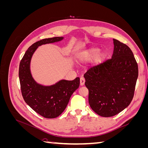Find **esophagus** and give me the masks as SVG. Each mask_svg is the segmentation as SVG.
Returning <instances> with one entry per match:
<instances>
[{
	"instance_id": "34e87169",
	"label": "esophagus",
	"mask_w": 148,
	"mask_h": 148,
	"mask_svg": "<svg viewBox=\"0 0 148 148\" xmlns=\"http://www.w3.org/2000/svg\"><path fill=\"white\" fill-rule=\"evenodd\" d=\"M85 83V79L83 77H81L80 78V84L83 86V85Z\"/></svg>"
}]
</instances>
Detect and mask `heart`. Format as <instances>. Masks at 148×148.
I'll list each match as a JSON object with an SVG mask.
<instances>
[{"mask_svg": "<svg viewBox=\"0 0 148 148\" xmlns=\"http://www.w3.org/2000/svg\"><path fill=\"white\" fill-rule=\"evenodd\" d=\"M100 52V49L98 47H91L88 50L82 52L79 55V59L83 61L89 60L96 57Z\"/></svg>", "mask_w": 148, "mask_h": 148, "instance_id": "1", "label": "heart"}]
</instances>
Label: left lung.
<instances>
[{
	"instance_id": "obj_1",
	"label": "left lung",
	"mask_w": 148,
	"mask_h": 148,
	"mask_svg": "<svg viewBox=\"0 0 148 148\" xmlns=\"http://www.w3.org/2000/svg\"><path fill=\"white\" fill-rule=\"evenodd\" d=\"M113 40L111 59L89 69L84 75L89 106L104 117L115 115L130 104L138 77V64L130 48Z\"/></svg>"
}]
</instances>
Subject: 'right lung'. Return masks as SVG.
Masks as SVG:
<instances>
[{
  "instance_id": "add662e5",
  "label": "right lung",
  "mask_w": 148,
  "mask_h": 148,
  "mask_svg": "<svg viewBox=\"0 0 148 148\" xmlns=\"http://www.w3.org/2000/svg\"><path fill=\"white\" fill-rule=\"evenodd\" d=\"M63 38H46L36 42L26 51L20 63L19 79L23 99L36 112L47 119L57 117L63 112L71 96L79 86V78L72 81L61 80L51 86H42L36 82L31 76L30 61L38 46L60 41Z\"/></svg>"
}]
</instances>
